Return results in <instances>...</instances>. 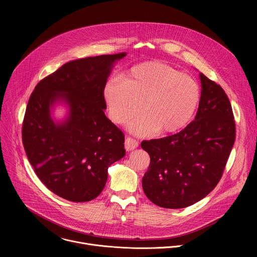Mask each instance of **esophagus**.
<instances>
[{
	"label": "esophagus",
	"mask_w": 257,
	"mask_h": 257,
	"mask_svg": "<svg viewBox=\"0 0 257 257\" xmlns=\"http://www.w3.org/2000/svg\"><path fill=\"white\" fill-rule=\"evenodd\" d=\"M138 148V141L133 139L132 137H127L125 139V150L127 152H131Z\"/></svg>",
	"instance_id": "obj_1"
}]
</instances>
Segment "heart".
<instances>
[{
    "label": "heart",
    "instance_id": "heart-1",
    "mask_svg": "<svg viewBox=\"0 0 257 257\" xmlns=\"http://www.w3.org/2000/svg\"><path fill=\"white\" fill-rule=\"evenodd\" d=\"M103 97L113 122L124 124L142 109L129 124L132 132L142 136L156 131L170 134L192 119L200 100V87L191 76L154 61L133 66L121 79H109Z\"/></svg>",
    "mask_w": 257,
    "mask_h": 257
}]
</instances>
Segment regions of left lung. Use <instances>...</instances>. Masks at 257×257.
<instances>
[{
    "label": "left lung",
    "instance_id": "left-lung-1",
    "mask_svg": "<svg viewBox=\"0 0 257 257\" xmlns=\"http://www.w3.org/2000/svg\"><path fill=\"white\" fill-rule=\"evenodd\" d=\"M201 96L194 121L177 134L142 141L151 157L142 178L145 195L165 208L196 203L214 189L235 142L230 100L221 87L199 74Z\"/></svg>",
    "mask_w": 257,
    "mask_h": 257
}]
</instances>
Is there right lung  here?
Here are the masks:
<instances>
[{
  "label": "right lung",
  "instance_id": "1",
  "mask_svg": "<svg viewBox=\"0 0 257 257\" xmlns=\"http://www.w3.org/2000/svg\"><path fill=\"white\" fill-rule=\"evenodd\" d=\"M126 53L68 62L42 79L24 115L22 142L40 180L58 196L73 202L94 199L102 191L107 169L126 152L123 132L103 111V88L116 61ZM69 106L68 118L55 123L50 107Z\"/></svg>",
  "mask_w": 257,
  "mask_h": 257
}]
</instances>
